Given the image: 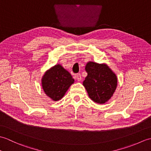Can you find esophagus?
I'll return each mask as SVG.
<instances>
[{"instance_id": "1", "label": "esophagus", "mask_w": 151, "mask_h": 151, "mask_svg": "<svg viewBox=\"0 0 151 151\" xmlns=\"http://www.w3.org/2000/svg\"><path fill=\"white\" fill-rule=\"evenodd\" d=\"M73 78L75 80H76V81H78V82L81 81V80H82V76L81 75V74H76V75L73 76Z\"/></svg>"}]
</instances>
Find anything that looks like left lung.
I'll return each instance as SVG.
<instances>
[{
	"label": "left lung",
	"mask_w": 151,
	"mask_h": 151,
	"mask_svg": "<svg viewBox=\"0 0 151 151\" xmlns=\"http://www.w3.org/2000/svg\"><path fill=\"white\" fill-rule=\"evenodd\" d=\"M85 70L88 75L83 82L88 94L93 101L104 104L113 96L117 86V77L106 63L89 61Z\"/></svg>",
	"instance_id": "8db88e82"
}]
</instances>
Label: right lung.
<instances>
[{
    "label": "right lung",
    "instance_id": "obj_1",
    "mask_svg": "<svg viewBox=\"0 0 151 151\" xmlns=\"http://www.w3.org/2000/svg\"><path fill=\"white\" fill-rule=\"evenodd\" d=\"M75 82L70 74L60 64L46 70L41 78L45 93L54 101L62 99L69 87Z\"/></svg>",
    "mask_w": 151,
    "mask_h": 151
}]
</instances>
